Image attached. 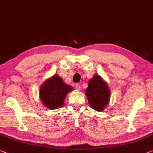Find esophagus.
Segmentation results:
<instances>
[{
	"label": "esophagus",
	"instance_id": "1",
	"mask_svg": "<svg viewBox=\"0 0 153 153\" xmlns=\"http://www.w3.org/2000/svg\"><path fill=\"white\" fill-rule=\"evenodd\" d=\"M75 88H76V89L77 90H81V86H80L79 84H76V85H75Z\"/></svg>",
	"mask_w": 153,
	"mask_h": 153
}]
</instances>
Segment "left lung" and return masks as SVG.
<instances>
[{"label": "left lung", "mask_w": 153, "mask_h": 153, "mask_svg": "<svg viewBox=\"0 0 153 153\" xmlns=\"http://www.w3.org/2000/svg\"><path fill=\"white\" fill-rule=\"evenodd\" d=\"M85 94L91 107L96 111H103L109 102V89L106 82L98 74H95L89 81Z\"/></svg>", "instance_id": "obj_1"}]
</instances>
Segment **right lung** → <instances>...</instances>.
<instances>
[{"mask_svg":"<svg viewBox=\"0 0 153 153\" xmlns=\"http://www.w3.org/2000/svg\"><path fill=\"white\" fill-rule=\"evenodd\" d=\"M72 87L65 84L57 74L47 79L39 89V98L44 106L55 109L63 106L68 94Z\"/></svg>","mask_w":153,"mask_h":153,"instance_id":"add662e5","label":"right lung"}]
</instances>
